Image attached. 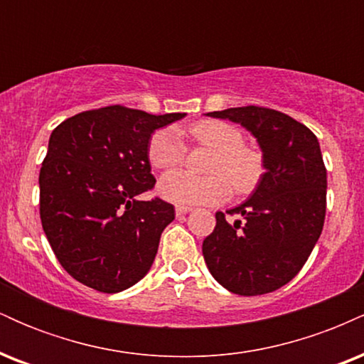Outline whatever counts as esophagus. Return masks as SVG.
I'll use <instances>...</instances> for the list:
<instances>
[{
    "instance_id": "34e87169",
    "label": "esophagus",
    "mask_w": 364,
    "mask_h": 364,
    "mask_svg": "<svg viewBox=\"0 0 364 364\" xmlns=\"http://www.w3.org/2000/svg\"><path fill=\"white\" fill-rule=\"evenodd\" d=\"M193 208L191 207H185V205H176V215H185L188 212H191Z\"/></svg>"
}]
</instances>
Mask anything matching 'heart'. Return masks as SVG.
<instances>
[{"label":"heart","mask_w":364,"mask_h":364,"mask_svg":"<svg viewBox=\"0 0 364 364\" xmlns=\"http://www.w3.org/2000/svg\"><path fill=\"white\" fill-rule=\"evenodd\" d=\"M196 145L215 150L208 164L210 176L196 178L185 171H171L159 181V193L179 205L215 203L229 193V182L236 195H248L260 185L265 159L260 149L245 144L240 128L228 121L200 119L188 127ZM147 156L156 169H173L183 164L186 145L176 129L161 128L149 140Z\"/></svg>","instance_id":"heart-1"}]
</instances>
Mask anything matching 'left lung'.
Segmentation results:
<instances>
[{
	"label": "left lung",
	"instance_id": "8db88e82",
	"mask_svg": "<svg viewBox=\"0 0 364 364\" xmlns=\"http://www.w3.org/2000/svg\"><path fill=\"white\" fill-rule=\"evenodd\" d=\"M241 123L263 150L265 174L252 198L215 214L203 240L205 263L219 284L241 296L286 286L303 269L321 235L327 210V169L310 128L281 111L243 106L208 112Z\"/></svg>",
	"mask_w": 364,
	"mask_h": 364
}]
</instances>
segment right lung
I'll use <instances>...</instances> for the list:
<instances>
[{"label":"right lung","instance_id":"obj_1","mask_svg":"<svg viewBox=\"0 0 364 364\" xmlns=\"http://www.w3.org/2000/svg\"><path fill=\"white\" fill-rule=\"evenodd\" d=\"M183 116L114 104L78 112L53 129L39 173L41 223L58 262L83 286L119 292L152 267L174 207L159 196H136L156 186L150 135Z\"/></svg>","mask_w":364,"mask_h":364}]
</instances>
